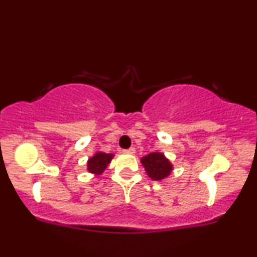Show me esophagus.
Here are the masks:
<instances>
[{
	"instance_id": "esophagus-1",
	"label": "esophagus",
	"mask_w": 257,
	"mask_h": 257,
	"mask_svg": "<svg viewBox=\"0 0 257 257\" xmlns=\"http://www.w3.org/2000/svg\"><path fill=\"white\" fill-rule=\"evenodd\" d=\"M124 152L127 153V154H135L136 149H135V147H130V149H127V150H124Z\"/></svg>"
}]
</instances>
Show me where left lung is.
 I'll return each mask as SVG.
<instances>
[{
  "instance_id": "1",
  "label": "left lung",
  "mask_w": 257,
  "mask_h": 257,
  "mask_svg": "<svg viewBox=\"0 0 257 257\" xmlns=\"http://www.w3.org/2000/svg\"><path fill=\"white\" fill-rule=\"evenodd\" d=\"M142 164L152 180H163L171 174L172 164L163 153L153 152L142 158Z\"/></svg>"
}]
</instances>
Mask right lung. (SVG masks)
<instances>
[{
  "mask_svg": "<svg viewBox=\"0 0 257 257\" xmlns=\"http://www.w3.org/2000/svg\"><path fill=\"white\" fill-rule=\"evenodd\" d=\"M113 154H107L103 152H97L92 158H90L87 161V171L91 173L99 175L105 171L107 165L111 163Z\"/></svg>",
  "mask_w": 257,
  "mask_h": 257,
  "instance_id": "add662e5",
  "label": "right lung"
}]
</instances>
